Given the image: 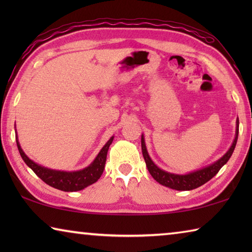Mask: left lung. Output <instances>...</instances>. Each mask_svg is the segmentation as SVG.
Masks as SVG:
<instances>
[{
    "instance_id": "left-lung-1",
    "label": "left lung",
    "mask_w": 252,
    "mask_h": 252,
    "mask_svg": "<svg viewBox=\"0 0 252 252\" xmlns=\"http://www.w3.org/2000/svg\"><path fill=\"white\" fill-rule=\"evenodd\" d=\"M238 133H239V120H237V127H236V136L232 142V146L230 147L229 150L223 157H221L218 161H216L215 163L208 165L206 168H202L197 171L187 173V174H176V173H170L164 171V170L160 169L155 164V162L151 160L150 156L147 151L146 142H144V136L141 135V148H142V155L146 161V164L148 167L149 172L157 182H159L160 185L171 188L173 190H180V191H187V190H192L198 188L200 186L204 185L208 182L210 179L216 176L219 172V170L227 163L230 157L232 156L234 148H236L237 140H238Z\"/></svg>"
}]
</instances>
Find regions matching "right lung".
<instances>
[{
  "mask_svg": "<svg viewBox=\"0 0 252 252\" xmlns=\"http://www.w3.org/2000/svg\"><path fill=\"white\" fill-rule=\"evenodd\" d=\"M16 138H18V135H16ZM112 141L113 136H111L109 141L104 144V147L101 149L99 155L96 156L95 159L93 160V162L89 167L73 172L58 171V170L42 167V165L35 163V162L28 158V156L22 150V148H21L19 140H16V146H18L19 152L21 157H22L23 161L28 164V167L33 170L34 173L41 180H43L46 185L53 187L55 189L66 191V192H69V191L73 192V191L82 190L84 188H87L88 186H90L92 183L99 180L102 173H103L106 155H108L109 147L112 143Z\"/></svg>",
  "mask_w": 252,
  "mask_h": 252,
  "instance_id": "add662e5",
  "label": "right lung"
}]
</instances>
